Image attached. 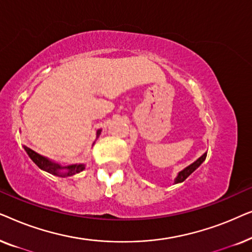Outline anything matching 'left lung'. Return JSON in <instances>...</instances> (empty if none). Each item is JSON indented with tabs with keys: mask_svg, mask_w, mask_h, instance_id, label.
<instances>
[{
	"mask_svg": "<svg viewBox=\"0 0 252 252\" xmlns=\"http://www.w3.org/2000/svg\"><path fill=\"white\" fill-rule=\"evenodd\" d=\"M206 154L208 153H204L202 155L201 157L198 158V159H196L194 163L192 164H190V165H188L187 167H185L184 170L182 171H180L178 173V175L177 177H175V179H174V184H180V182H182V181H185L186 179H187L189 175H190L192 172H194L196 168L197 167H199V165H201L203 161L205 160V158H206Z\"/></svg>",
	"mask_w": 252,
	"mask_h": 252,
	"instance_id": "left-lung-1",
	"label": "left lung"
}]
</instances>
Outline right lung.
Segmentation results:
<instances>
[{"label":"right lung","instance_id":"add662e5","mask_svg":"<svg viewBox=\"0 0 252 252\" xmlns=\"http://www.w3.org/2000/svg\"><path fill=\"white\" fill-rule=\"evenodd\" d=\"M102 129H97L96 132V139L99 136ZM24 149H25L26 154L29 155V157L32 159L34 163L36 164V166H39L42 171H46L48 173L56 175V177H62L66 178L71 177V175H74L77 173H80L81 171L85 170L86 165L85 164H71V165H62L61 163H57V161L51 160L49 158L42 156V155L35 153V151L30 149L29 147L24 146Z\"/></svg>","mask_w":252,"mask_h":252}]
</instances>
